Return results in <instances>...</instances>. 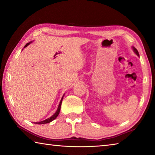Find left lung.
Instances as JSON below:
<instances>
[{
  "label": "left lung",
  "mask_w": 155,
  "mask_h": 155,
  "mask_svg": "<svg viewBox=\"0 0 155 155\" xmlns=\"http://www.w3.org/2000/svg\"><path fill=\"white\" fill-rule=\"evenodd\" d=\"M132 48H133V51H134V52H135V53L136 54H137V56H139V57H140V54H139V52H138V51H137V49H136V48H135V47H134V46H132Z\"/></svg>",
  "instance_id": "1"
}]
</instances>
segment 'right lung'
<instances>
[{
	"label": "right lung",
	"instance_id": "right-lung-1",
	"mask_svg": "<svg viewBox=\"0 0 155 155\" xmlns=\"http://www.w3.org/2000/svg\"><path fill=\"white\" fill-rule=\"evenodd\" d=\"M31 42H32V41H30V42H28V43H27V44H26V45H25V47H24V48H26V47H27V46H28V45H29V44H30ZM64 95H65V94H64V95H63L62 98H61V101H60V103H59V106H58V108H57L56 112L54 113V114L53 115H52L51 117H48V118H47V119H46V120H43V121L38 122H33V123H35V124H47V123L51 122H52V121H53V120H54V119H56V117H57V116H58V115H59V112H60V109H61V103H62V101H63V98H64Z\"/></svg>",
	"mask_w": 155,
	"mask_h": 155
}]
</instances>
